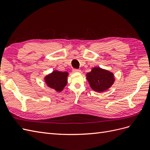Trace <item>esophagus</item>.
<instances>
[{
  "label": "esophagus",
  "instance_id": "esophagus-1",
  "mask_svg": "<svg viewBox=\"0 0 150 150\" xmlns=\"http://www.w3.org/2000/svg\"><path fill=\"white\" fill-rule=\"evenodd\" d=\"M72 71H73V72H81V71L80 69H74L73 70H72Z\"/></svg>",
  "mask_w": 150,
  "mask_h": 150
}]
</instances>
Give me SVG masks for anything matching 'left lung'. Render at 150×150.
Returning <instances> with one entry per match:
<instances>
[{
  "mask_svg": "<svg viewBox=\"0 0 150 150\" xmlns=\"http://www.w3.org/2000/svg\"><path fill=\"white\" fill-rule=\"evenodd\" d=\"M86 79L94 91L103 92L111 87L115 78L112 72L101 67H94L86 74Z\"/></svg>",
  "mask_w": 150,
  "mask_h": 150,
  "instance_id": "1",
  "label": "left lung"
}]
</instances>
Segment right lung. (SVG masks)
I'll list each match as a JSON object with an SVG mask.
<instances>
[{
	"label": "right lung",
	"instance_id": "right-lung-1",
	"mask_svg": "<svg viewBox=\"0 0 150 150\" xmlns=\"http://www.w3.org/2000/svg\"><path fill=\"white\" fill-rule=\"evenodd\" d=\"M67 72H61L57 70L44 77L45 83L49 88L54 89L57 92H61L67 83Z\"/></svg>",
	"mask_w": 150,
	"mask_h": 150
}]
</instances>
